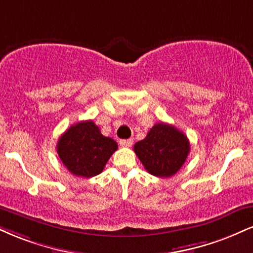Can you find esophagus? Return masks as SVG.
<instances>
[{"label": "esophagus", "instance_id": "esophagus-1", "mask_svg": "<svg viewBox=\"0 0 253 253\" xmlns=\"http://www.w3.org/2000/svg\"><path fill=\"white\" fill-rule=\"evenodd\" d=\"M119 145H120L121 147H130V146L133 145V140L132 139L120 140V141H119Z\"/></svg>", "mask_w": 253, "mask_h": 253}]
</instances>
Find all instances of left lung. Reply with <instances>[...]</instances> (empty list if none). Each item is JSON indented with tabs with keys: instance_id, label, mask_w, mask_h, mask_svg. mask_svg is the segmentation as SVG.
<instances>
[{
	"instance_id": "1",
	"label": "left lung",
	"mask_w": 253,
	"mask_h": 253,
	"mask_svg": "<svg viewBox=\"0 0 253 253\" xmlns=\"http://www.w3.org/2000/svg\"><path fill=\"white\" fill-rule=\"evenodd\" d=\"M134 152L150 174L159 178L174 175L187 159V136L172 125L156 124L144 140L134 145Z\"/></svg>"
}]
</instances>
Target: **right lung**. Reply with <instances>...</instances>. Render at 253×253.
I'll return each instance as SVG.
<instances>
[{
	"label": "right lung",
	"mask_w": 253,
	"mask_h": 253,
	"mask_svg": "<svg viewBox=\"0 0 253 253\" xmlns=\"http://www.w3.org/2000/svg\"><path fill=\"white\" fill-rule=\"evenodd\" d=\"M56 148L61 161L72 174L92 178L103 171L118 150V144L102 135L92 120H87L69 127L60 136Z\"/></svg>",
	"instance_id": "obj_1"
}]
</instances>
